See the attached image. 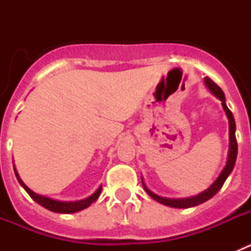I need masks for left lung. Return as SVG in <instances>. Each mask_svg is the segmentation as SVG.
<instances>
[{
    "mask_svg": "<svg viewBox=\"0 0 251 251\" xmlns=\"http://www.w3.org/2000/svg\"><path fill=\"white\" fill-rule=\"evenodd\" d=\"M205 81V85L210 93L212 95H215L219 100L221 101V105H223L224 110H225V114L229 119V153H227V161H226V165L224 167V170L221 171V174L219 175L216 179L214 181L210 187L205 191H202L201 194L196 195V196H191V197H185V199H167V197H162L156 195L154 192H152L150 188H147L146 186L145 181L142 178V185H143V188L146 190L148 195L152 197L153 200H156L157 202L162 203V205L170 206V207H175V208H188V207H194V206L200 205V203H203L205 201L210 200L211 197H214L217 192L220 191V188L223 187V185L225 183L226 178L229 177V175L231 174L232 168L235 166V162H236V156H238V143H236V137H235V130H236V126H235V119L232 113L230 112V109L226 105V99H225V94L221 90L220 86H217L214 81L210 79V77L206 76L203 79Z\"/></svg>",
    "mask_w": 251,
    "mask_h": 251,
    "instance_id": "left-lung-1",
    "label": "left lung"
}]
</instances>
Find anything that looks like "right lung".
I'll return each mask as SVG.
<instances>
[{"mask_svg": "<svg viewBox=\"0 0 251 251\" xmlns=\"http://www.w3.org/2000/svg\"><path fill=\"white\" fill-rule=\"evenodd\" d=\"M13 170H15V175H16L17 179H19L20 185L25 188V191L30 195L31 199H32L34 201H36L39 205H41L43 207L48 208V210H50V211L52 212H59V214H73V212L81 211V210H84V208L89 207L94 201H97V199H98L99 195H100L101 192V185H100L94 194L90 195V196L86 197V199H84V200H79V201L52 200V199H49V197L43 196V195H39L36 194V192L32 191V190H30L25 183L22 182V179L20 178L19 174H17L16 168L13 167Z\"/></svg>", "mask_w": 251, "mask_h": 251, "instance_id": "obj_1", "label": "right lung"}]
</instances>
